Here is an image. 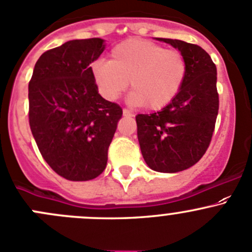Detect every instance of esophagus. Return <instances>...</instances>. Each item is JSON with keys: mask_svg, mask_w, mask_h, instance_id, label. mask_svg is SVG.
<instances>
[{"mask_svg": "<svg viewBox=\"0 0 252 252\" xmlns=\"http://www.w3.org/2000/svg\"><path fill=\"white\" fill-rule=\"evenodd\" d=\"M123 116L124 117H133L134 114L131 113L130 111H128V109H123Z\"/></svg>", "mask_w": 252, "mask_h": 252, "instance_id": "1", "label": "esophagus"}]
</instances>
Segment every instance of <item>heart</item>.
Returning a JSON list of instances; mask_svg holds the SVG:
<instances>
[{
    "label": "heart",
    "mask_w": 252,
    "mask_h": 252,
    "mask_svg": "<svg viewBox=\"0 0 252 252\" xmlns=\"http://www.w3.org/2000/svg\"><path fill=\"white\" fill-rule=\"evenodd\" d=\"M91 75L107 101L119 98L129 81L133 91L129 102L158 111L180 94L187 76V63L178 50L145 39H128L112 49L109 61H94Z\"/></svg>",
    "instance_id": "b5f03b06"
}]
</instances>
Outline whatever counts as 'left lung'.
<instances>
[{
	"label": "left lung",
	"instance_id": "1",
	"mask_svg": "<svg viewBox=\"0 0 252 252\" xmlns=\"http://www.w3.org/2000/svg\"><path fill=\"white\" fill-rule=\"evenodd\" d=\"M177 49L187 63L180 94L160 112L138 114V140L146 165L175 173L201 160L208 149L219 109L217 67L204 49L178 39L156 38Z\"/></svg>",
	"mask_w": 252,
	"mask_h": 252
}]
</instances>
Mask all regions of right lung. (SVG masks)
Wrapping results in <instances>:
<instances>
[{
  "instance_id": "add662e5",
  "label": "right lung",
  "mask_w": 252,
  "mask_h": 252,
  "mask_svg": "<svg viewBox=\"0 0 252 252\" xmlns=\"http://www.w3.org/2000/svg\"><path fill=\"white\" fill-rule=\"evenodd\" d=\"M104 39H75L45 51L28 86L29 126L39 151L58 175L94 180L104 171L121 107L98 94L91 64Z\"/></svg>"
}]
</instances>
